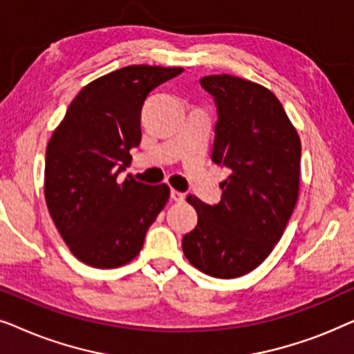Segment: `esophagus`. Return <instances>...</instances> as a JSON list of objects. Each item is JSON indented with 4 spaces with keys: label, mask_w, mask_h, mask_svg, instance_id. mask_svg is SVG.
<instances>
[{
    "label": "esophagus",
    "mask_w": 354,
    "mask_h": 354,
    "mask_svg": "<svg viewBox=\"0 0 354 354\" xmlns=\"http://www.w3.org/2000/svg\"><path fill=\"white\" fill-rule=\"evenodd\" d=\"M171 200L176 201V203H182L183 200H185V193L177 192V190H171Z\"/></svg>",
    "instance_id": "obj_1"
}]
</instances>
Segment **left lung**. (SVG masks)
Instances as JSON below:
<instances>
[{"label":"left lung","mask_w":354,"mask_h":354,"mask_svg":"<svg viewBox=\"0 0 354 354\" xmlns=\"http://www.w3.org/2000/svg\"><path fill=\"white\" fill-rule=\"evenodd\" d=\"M200 84L217 108L211 158L230 176L217 205L187 198L198 224L182 248L201 272L235 279L258 268L287 227L298 200L301 143L277 96L263 85L227 74Z\"/></svg>","instance_id":"left-lung-1"}]
</instances>
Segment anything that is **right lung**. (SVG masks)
Segmentation results:
<instances>
[{
    "label": "right lung",
    "mask_w": 354,
    "mask_h": 354,
    "mask_svg": "<svg viewBox=\"0 0 354 354\" xmlns=\"http://www.w3.org/2000/svg\"><path fill=\"white\" fill-rule=\"evenodd\" d=\"M182 67L129 66L80 90L46 148L45 200L62 240L98 269L127 264L169 200V187L119 174L142 140L140 115L149 91Z\"/></svg>",
    "instance_id": "right-lung-1"
}]
</instances>
